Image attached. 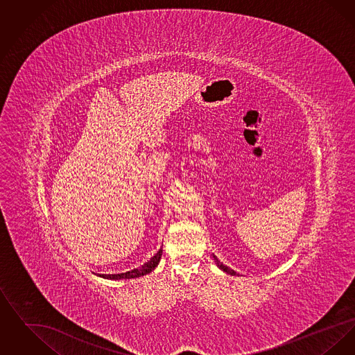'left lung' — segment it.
Instances as JSON below:
<instances>
[{
  "mask_svg": "<svg viewBox=\"0 0 355 355\" xmlns=\"http://www.w3.org/2000/svg\"><path fill=\"white\" fill-rule=\"evenodd\" d=\"M214 257V259H216V263H217V266L220 268V270L225 271V272H227V274H230V275H236V272L234 270H232L230 268H227V266H225L223 263H220V261H218V258L216 257V255H213Z\"/></svg>",
  "mask_w": 355,
  "mask_h": 355,
  "instance_id": "left-lung-1",
  "label": "left lung"
}]
</instances>
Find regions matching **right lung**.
Segmentation results:
<instances>
[{
  "instance_id": "1",
  "label": "right lung",
  "mask_w": 355,
  "mask_h": 355,
  "mask_svg": "<svg viewBox=\"0 0 355 355\" xmlns=\"http://www.w3.org/2000/svg\"><path fill=\"white\" fill-rule=\"evenodd\" d=\"M161 255H162V248L157 252L155 255H153L150 261L144 263L141 268H137V269L126 271V272H121V274H100V277L106 278V279H114L116 281V279H132V278H138V277L146 275V274L152 272L157 268V265L159 263Z\"/></svg>"
}]
</instances>
